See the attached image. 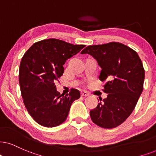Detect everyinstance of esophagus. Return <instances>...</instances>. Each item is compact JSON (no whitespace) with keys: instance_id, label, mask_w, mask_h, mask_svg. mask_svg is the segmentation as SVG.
I'll return each mask as SVG.
<instances>
[{"instance_id":"1","label":"esophagus","mask_w":156,"mask_h":156,"mask_svg":"<svg viewBox=\"0 0 156 156\" xmlns=\"http://www.w3.org/2000/svg\"><path fill=\"white\" fill-rule=\"evenodd\" d=\"M81 96H83V97H86V96H89V94H88V93H87L86 91H83L81 93Z\"/></svg>"}]
</instances>
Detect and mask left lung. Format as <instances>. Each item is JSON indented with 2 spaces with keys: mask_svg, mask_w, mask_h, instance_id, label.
<instances>
[{
  "mask_svg": "<svg viewBox=\"0 0 156 156\" xmlns=\"http://www.w3.org/2000/svg\"><path fill=\"white\" fill-rule=\"evenodd\" d=\"M80 53L97 60L101 68L99 79L106 82L104 91L108 94L90 111L91 120L106 129L117 127L130 115L143 90V62L135 50L119 42L90 45Z\"/></svg>",
  "mask_w": 156,
  "mask_h": 156,
  "instance_id": "1",
  "label": "left lung"
}]
</instances>
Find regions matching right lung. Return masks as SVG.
<instances>
[{
  "label": "right lung",
  "mask_w": 156,
  "mask_h": 156,
  "mask_svg": "<svg viewBox=\"0 0 156 156\" xmlns=\"http://www.w3.org/2000/svg\"><path fill=\"white\" fill-rule=\"evenodd\" d=\"M85 46L48 39L34 43L23 55L19 75L21 96L31 117L40 125H61L73 102L80 98V91L75 88L66 95L60 94L55 82L63 74L66 61Z\"/></svg>",
  "instance_id": "right-lung-1"
}]
</instances>
